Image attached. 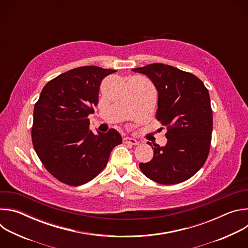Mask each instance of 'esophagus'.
<instances>
[{"mask_svg":"<svg viewBox=\"0 0 248 248\" xmlns=\"http://www.w3.org/2000/svg\"><path fill=\"white\" fill-rule=\"evenodd\" d=\"M124 144H131V145H137V140L131 137H125L124 138Z\"/></svg>","mask_w":248,"mask_h":248,"instance_id":"obj_1","label":"esophagus"}]
</instances>
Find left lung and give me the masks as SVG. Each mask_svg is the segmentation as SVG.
<instances>
[{
    "instance_id": "1",
    "label": "left lung",
    "mask_w": 248,
    "mask_h": 248,
    "mask_svg": "<svg viewBox=\"0 0 248 248\" xmlns=\"http://www.w3.org/2000/svg\"><path fill=\"white\" fill-rule=\"evenodd\" d=\"M132 70L154 83L156 119L168 129L167 144L154 146L152 160L140 163L139 168L161 185L187 181L203 167L210 151L213 113L208 89L194 75L169 64L156 62Z\"/></svg>"
}]
</instances>
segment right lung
<instances>
[{
    "label": "right lung",
    "instance_id": "obj_1",
    "mask_svg": "<svg viewBox=\"0 0 248 248\" xmlns=\"http://www.w3.org/2000/svg\"><path fill=\"white\" fill-rule=\"evenodd\" d=\"M115 69L85 65L50 80L35 103L31 138L45 169L67 186L84 185L106 167L111 151L123 143L110 128L95 135L89 114L98 104L101 81Z\"/></svg>",
    "mask_w": 248,
    "mask_h": 248
}]
</instances>
